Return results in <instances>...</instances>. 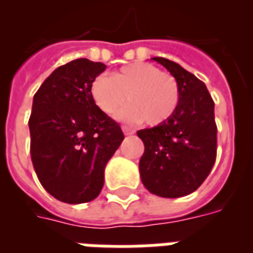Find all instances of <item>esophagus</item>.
Listing matches in <instances>:
<instances>
[{"mask_svg": "<svg viewBox=\"0 0 253 253\" xmlns=\"http://www.w3.org/2000/svg\"><path fill=\"white\" fill-rule=\"evenodd\" d=\"M122 130H123V132H125L126 135H131V134H134V128H131L130 126H122Z\"/></svg>", "mask_w": 253, "mask_h": 253, "instance_id": "obj_1", "label": "esophagus"}]
</instances>
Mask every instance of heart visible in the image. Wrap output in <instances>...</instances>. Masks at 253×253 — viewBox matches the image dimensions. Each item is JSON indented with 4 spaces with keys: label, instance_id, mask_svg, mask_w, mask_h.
Instances as JSON below:
<instances>
[{
    "label": "heart",
    "instance_id": "b5f03b06",
    "mask_svg": "<svg viewBox=\"0 0 253 253\" xmlns=\"http://www.w3.org/2000/svg\"><path fill=\"white\" fill-rule=\"evenodd\" d=\"M94 104L107 115H115L130 103L123 116L142 119L148 126L169 121L180 103L179 83L172 74L150 63L123 66L112 77L99 76L90 86Z\"/></svg>",
    "mask_w": 253,
    "mask_h": 253
}]
</instances>
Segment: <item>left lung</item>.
<instances>
[{
    "label": "left lung",
    "mask_w": 253,
    "mask_h": 253,
    "mask_svg": "<svg viewBox=\"0 0 253 253\" xmlns=\"http://www.w3.org/2000/svg\"><path fill=\"white\" fill-rule=\"evenodd\" d=\"M152 59L177 80L180 103L169 121L137 132L145 145L139 175L149 192L180 198L198 190L215 163L214 101L206 85L179 63L161 57Z\"/></svg>",
    "instance_id": "1"
}]
</instances>
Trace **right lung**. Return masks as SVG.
Wrapping results in <instances>:
<instances>
[{
    "label": "right lung",
    "instance_id": "1",
    "mask_svg": "<svg viewBox=\"0 0 253 253\" xmlns=\"http://www.w3.org/2000/svg\"><path fill=\"white\" fill-rule=\"evenodd\" d=\"M104 70V63L74 59L55 69L34 96L28 122L32 164L44 190L65 203L97 198L105 165L125 138L90 94Z\"/></svg>",
    "mask_w": 253,
    "mask_h": 253
}]
</instances>
